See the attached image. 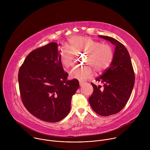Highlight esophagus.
<instances>
[{"label":"esophagus","instance_id":"esophagus-1","mask_svg":"<svg viewBox=\"0 0 150 150\" xmlns=\"http://www.w3.org/2000/svg\"><path fill=\"white\" fill-rule=\"evenodd\" d=\"M84 82H81V81H79V85H80V87H82V86H83L84 85Z\"/></svg>","mask_w":150,"mask_h":150}]
</instances>
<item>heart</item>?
Masks as SVG:
<instances>
[{"mask_svg": "<svg viewBox=\"0 0 150 150\" xmlns=\"http://www.w3.org/2000/svg\"><path fill=\"white\" fill-rule=\"evenodd\" d=\"M71 49L68 47L61 49L59 59L63 67L67 68L74 65L75 53L87 54L85 63L91 65L97 72H101L108 69L113 60L114 53L112 47L108 44L101 43L89 37L74 35L69 39ZM91 67H81L74 68L70 72L72 78L81 81L93 76Z\"/></svg>", "mask_w": 150, "mask_h": 150, "instance_id": "heart-1", "label": "heart"}]
</instances>
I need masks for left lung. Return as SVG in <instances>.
Here are the masks:
<instances>
[{
	"label": "left lung",
	"mask_w": 150,
	"mask_h": 150,
	"mask_svg": "<svg viewBox=\"0 0 150 150\" xmlns=\"http://www.w3.org/2000/svg\"><path fill=\"white\" fill-rule=\"evenodd\" d=\"M99 37L109 41L116 48L110 67L96 79L103 84V89L91 83L94 91L89 103L96 113L108 116L117 113L126 104L134 86L135 73L125 46L112 37Z\"/></svg>",
	"instance_id": "obj_1"
}]
</instances>
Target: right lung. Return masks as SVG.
Returning a JSON list of instances; mask_svg holds the SVG:
<instances>
[{"label": "right lung", "mask_w": 150, "mask_h": 150, "mask_svg": "<svg viewBox=\"0 0 150 150\" xmlns=\"http://www.w3.org/2000/svg\"><path fill=\"white\" fill-rule=\"evenodd\" d=\"M56 42L33 50L18 72L22 102L37 118L56 122L69 113L72 96L79 87L76 79L67 80Z\"/></svg>", "instance_id": "add662e5"}]
</instances>
